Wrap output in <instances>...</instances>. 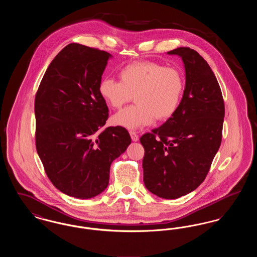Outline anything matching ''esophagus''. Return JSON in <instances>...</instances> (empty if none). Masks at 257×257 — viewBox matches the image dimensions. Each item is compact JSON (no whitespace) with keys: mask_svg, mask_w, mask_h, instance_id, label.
Returning <instances> with one entry per match:
<instances>
[{"mask_svg":"<svg viewBox=\"0 0 257 257\" xmlns=\"http://www.w3.org/2000/svg\"><path fill=\"white\" fill-rule=\"evenodd\" d=\"M130 136H131V139H132L133 142L139 141V136L134 131H130Z\"/></svg>","mask_w":257,"mask_h":257,"instance_id":"obj_1","label":"esophagus"}]
</instances>
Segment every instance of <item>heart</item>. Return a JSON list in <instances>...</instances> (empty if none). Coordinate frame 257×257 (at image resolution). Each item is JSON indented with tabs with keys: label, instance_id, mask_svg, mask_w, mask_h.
Masks as SVG:
<instances>
[{
	"label": "heart",
	"instance_id": "1",
	"mask_svg": "<svg viewBox=\"0 0 257 257\" xmlns=\"http://www.w3.org/2000/svg\"><path fill=\"white\" fill-rule=\"evenodd\" d=\"M119 81L103 78L98 85L102 99L113 109H120L135 96L137 104L120 110L111 123L127 129H137L163 121L177 110L184 90L183 75L175 67L153 61H137L121 68Z\"/></svg>",
	"mask_w": 257,
	"mask_h": 257
}]
</instances>
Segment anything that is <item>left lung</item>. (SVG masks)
<instances>
[{
	"instance_id": "1",
	"label": "left lung",
	"mask_w": 257,
	"mask_h": 257,
	"mask_svg": "<svg viewBox=\"0 0 257 257\" xmlns=\"http://www.w3.org/2000/svg\"><path fill=\"white\" fill-rule=\"evenodd\" d=\"M168 54L182 58L183 97L174 114L159 128L143 135L140 142L145 148L147 190L174 199L204 181L221 143L224 102L215 74L196 51L179 47Z\"/></svg>"
}]
</instances>
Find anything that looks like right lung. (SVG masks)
Masks as SVG:
<instances>
[{
    "mask_svg": "<svg viewBox=\"0 0 257 257\" xmlns=\"http://www.w3.org/2000/svg\"><path fill=\"white\" fill-rule=\"evenodd\" d=\"M110 57L70 43L50 63L37 89V154L50 181L67 196L86 199L101 194L111 162L131 144L125 128H103L109 109L98 85Z\"/></svg>",
    "mask_w": 257,
    "mask_h": 257,
    "instance_id": "add662e5",
    "label": "right lung"
}]
</instances>
